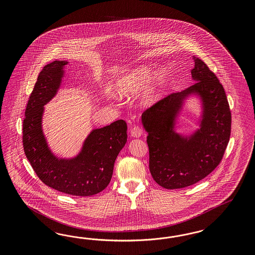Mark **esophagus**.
<instances>
[{
	"label": "esophagus",
	"instance_id": "obj_1",
	"mask_svg": "<svg viewBox=\"0 0 255 255\" xmlns=\"http://www.w3.org/2000/svg\"><path fill=\"white\" fill-rule=\"evenodd\" d=\"M143 129L139 126H134L131 129V135L132 137H140L143 134Z\"/></svg>",
	"mask_w": 255,
	"mask_h": 255
}]
</instances>
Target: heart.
Segmentation results:
<instances>
[{"mask_svg": "<svg viewBox=\"0 0 255 255\" xmlns=\"http://www.w3.org/2000/svg\"><path fill=\"white\" fill-rule=\"evenodd\" d=\"M150 73L151 71L147 66H140L119 77L114 85V90L117 95L120 97H126L138 92L142 87L146 85ZM160 79L161 75L158 76L153 84L143 95L142 100L145 105H150L151 103H153L157 92V83Z\"/></svg>", "mask_w": 255, "mask_h": 255, "instance_id": "1", "label": "heart"}]
</instances>
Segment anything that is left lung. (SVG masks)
Wrapping results in <instances>:
<instances>
[{"label": "left lung", "instance_id": "8db88e82", "mask_svg": "<svg viewBox=\"0 0 255 255\" xmlns=\"http://www.w3.org/2000/svg\"><path fill=\"white\" fill-rule=\"evenodd\" d=\"M195 83L171 93L142 114L147 132L149 171L165 189L195 184L216 168L224 157L231 133V111L224 87L200 59L193 57ZM198 95L202 101L201 128L189 137L174 131L175 119L185 98Z\"/></svg>", "mask_w": 255, "mask_h": 255}]
</instances>
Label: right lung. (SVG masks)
I'll use <instances>...</instances> for the list:
<instances>
[{"mask_svg": "<svg viewBox=\"0 0 255 255\" xmlns=\"http://www.w3.org/2000/svg\"><path fill=\"white\" fill-rule=\"evenodd\" d=\"M65 61L46 64L28 101L23 120L22 142L25 155L32 169L46 186L77 196L100 193L109 184L117 156L127 141V124L124 120L88 135L79 154L72 159H60L49 149L42 130L44 106L58 92Z\"/></svg>", "mask_w": 255, "mask_h": 255, "instance_id": "1", "label": "right lung"}]
</instances>
